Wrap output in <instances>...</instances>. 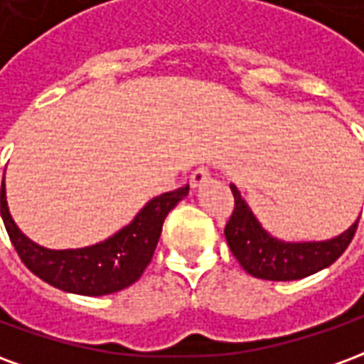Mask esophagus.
I'll return each mask as SVG.
<instances>
[{
    "label": "esophagus",
    "mask_w": 364,
    "mask_h": 364,
    "mask_svg": "<svg viewBox=\"0 0 364 364\" xmlns=\"http://www.w3.org/2000/svg\"><path fill=\"white\" fill-rule=\"evenodd\" d=\"M208 179H210V171H208L206 167H198V169H195L193 175H191L189 183L193 189H198V187H203Z\"/></svg>",
    "instance_id": "34e87169"
}]
</instances>
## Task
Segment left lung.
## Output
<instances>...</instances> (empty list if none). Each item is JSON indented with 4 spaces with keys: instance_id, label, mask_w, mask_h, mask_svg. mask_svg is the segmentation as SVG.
Masks as SVG:
<instances>
[{
    "instance_id": "1",
    "label": "left lung",
    "mask_w": 364,
    "mask_h": 364,
    "mask_svg": "<svg viewBox=\"0 0 364 364\" xmlns=\"http://www.w3.org/2000/svg\"><path fill=\"white\" fill-rule=\"evenodd\" d=\"M236 206L224 228L234 257L245 273L265 281H298L308 274L329 267L347 250L357 232L359 218L343 234L320 242H284L269 234L261 226L252 206L232 183L230 185Z\"/></svg>"
}]
</instances>
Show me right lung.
Returning <instances> with one entry per match:
<instances>
[{"instance_id": "right-lung-1", "label": "right lung", "mask_w": 364, "mask_h": 364, "mask_svg": "<svg viewBox=\"0 0 364 364\" xmlns=\"http://www.w3.org/2000/svg\"><path fill=\"white\" fill-rule=\"evenodd\" d=\"M187 193L189 185L154 197L117 234L99 244L77 250H48L21 232L7 206L5 177L0 213L13 247L31 273L64 292L103 296L127 289L140 279L156 252L166 216L179 200L187 197Z\"/></svg>"}]
</instances>
